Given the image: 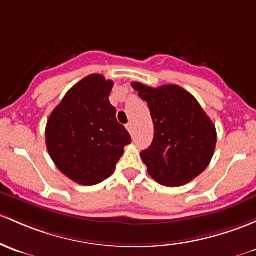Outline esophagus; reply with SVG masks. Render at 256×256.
<instances>
[{
    "label": "esophagus",
    "instance_id": "obj_1",
    "mask_svg": "<svg viewBox=\"0 0 256 256\" xmlns=\"http://www.w3.org/2000/svg\"><path fill=\"white\" fill-rule=\"evenodd\" d=\"M126 128H128V131L131 134V135H134V131H135V128H134V124L132 122H128V125H126Z\"/></svg>",
    "mask_w": 256,
    "mask_h": 256
}]
</instances>
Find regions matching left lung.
<instances>
[{
    "label": "left lung",
    "instance_id": "obj_1",
    "mask_svg": "<svg viewBox=\"0 0 256 256\" xmlns=\"http://www.w3.org/2000/svg\"><path fill=\"white\" fill-rule=\"evenodd\" d=\"M147 102L154 125L152 144L141 158L153 179L164 186H182L208 166L216 148V128L195 96L176 84L150 88L132 82Z\"/></svg>",
    "mask_w": 256,
    "mask_h": 256
}]
</instances>
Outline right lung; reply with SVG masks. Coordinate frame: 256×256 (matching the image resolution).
Returning <instances> with one entry per match:
<instances>
[{"label": "right lung", "instance_id": "obj_1", "mask_svg": "<svg viewBox=\"0 0 256 256\" xmlns=\"http://www.w3.org/2000/svg\"><path fill=\"white\" fill-rule=\"evenodd\" d=\"M112 80L90 74L74 84L51 112L45 130L51 160L60 172L80 185H96L114 173L131 144L110 104Z\"/></svg>", "mask_w": 256, "mask_h": 256}]
</instances>
